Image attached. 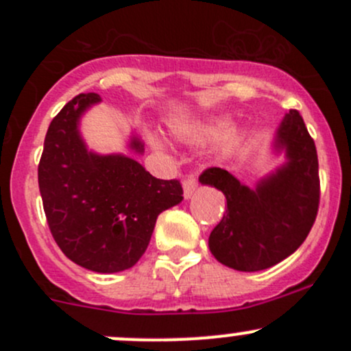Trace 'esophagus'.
<instances>
[{
    "mask_svg": "<svg viewBox=\"0 0 351 351\" xmlns=\"http://www.w3.org/2000/svg\"><path fill=\"white\" fill-rule=\"evenodd\" d=\"M197 190V180L193 178V176H189V178L183 182V197L189 200V198H192L193 193H195Z\"/></svg>",
    "mask_w": 351,
    "mask_h": 351,
    "instance_id": "1",
    "label": "esophagus"
}]
</instances>
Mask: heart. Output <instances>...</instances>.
Segmentation results:
<instances>
[{
  "label": "heart",
  "instance_id": "obj_1",
  "mask_svg": "<svg viewBox=\"0 0 351 351\" xmlns=\"http://www.w3.org/2000/svg\"><path fill=\"white\" fill-rule=\"evenodd\" d=\"M226 120L221 117H210V119L204 120H180V122H173L171 132L178 137L183 143L190 144H200L205 141L215 139V149L219 153H226L239 139V129L236 125L226 127ZM154 146H159L158 139H151Z\"/></svg>",
  "mask_w": 351,
  "mask_h": 351
}]
</instances>
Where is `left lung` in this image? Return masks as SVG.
<instances>
[{
	"label": "left lung",
	"instance_id": "left-lung-1",
	"mask_svg": "<svg viewBox=\"0 0 351 351\" xmlns=\"http://www.w3.org/2000/svg\"><path fill=\"white\" fill-rule=\"evenodd\" d=\"M274 153L285 162L253 189L222 168L200 175L202 185L221 190L228 200L224 217L208 236L219 263L239 271H260L280 263L309 234L319 205V165L302 117L290 110L278 125Z\"/></svg>",
	"mask_w": 351,
	"mask_h": 351
}]
</instances>
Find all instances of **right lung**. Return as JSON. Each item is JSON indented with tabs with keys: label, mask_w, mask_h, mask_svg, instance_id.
Segmentation results:
<instances>
[{
	"label": "right lung",
	"mask_w": 351,
	"mask_h": 351,
	"mask_svg": "<svg viewBox=\"0 0 351 351\" xmlns=\"http://www.w3.org/2000/svg\"><path fill=\"white\" fill-rule=\"evenodd\" d=\"M81 93L52 119L38 165L45 217L62 253L97 274H117L139 261L156 219L183 200L178 180L154 178L125 154H98L81 136V117L100 104ZM129 149L144 154L132 134Z\"/></svg>",
	"instance_id": "add662e5"
}]
</instances>
